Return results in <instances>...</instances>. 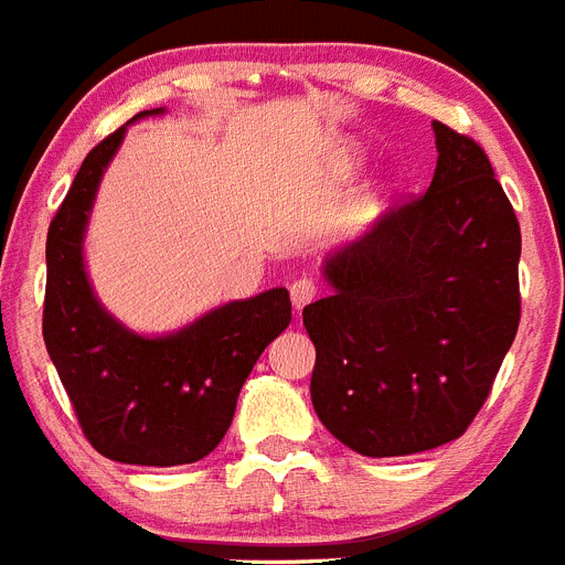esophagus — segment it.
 <instances>
[{"instance_id":"34e87169","label":"esophagus","mask_w":565,"mask_h":565,"mask_svg":"<svg viewBox=\"0 0 565 565\" xmlns=\"http://www.w3.org/2000/svg\"><path fill=\"white\" fill-rule=\"evenodd\" d=\"M316 296H318V284L312 281V278L301 276L289 284V298H292V303H296V310H303L307 303L316 301Z\"/></svg>"}]
</instances>
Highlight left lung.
Here are the masks:
<instances>
[{"instance_id": "1", "label": "left lung", "mask_w": 565, "mask_h": 565, "mask_svg": "<svg viewBox=\"0 0 565 565\" xmlns=\"http://www.w3.org/2000/svg\"><path fill=\"white\" fill-rule=\"evenodd\" d=\"M431 130L429 190L335 249L323 262L332 296L303 307L312 406L370 458L460 438L518 335V215L478 141Z\"/></svg>"}]
</instances>
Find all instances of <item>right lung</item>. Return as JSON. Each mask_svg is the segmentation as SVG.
Here are the masks:
<instances>
[{
    "label": "right lung",
    "instance_id": "add662e5",
    "mask_svg": "<svg viewBox=\"0 0 565 565\" xmlns=\"http://www.w3.org/2000/svg\"><path fill=\"white\" fill-rule=\"evenodd\" d=\"M164 107L136 113V119ZM130 125V121H127ZM125 127L93 147L47 230L42 335L93 449L134 466L195 463L222 444L255 361L287 330L284 287L230 301L170 335L145 338L93 296L85 273L87 215Z\"/></svg>",
    "mask_w": 565,
    "mask_h": 565
}]
</instances>
